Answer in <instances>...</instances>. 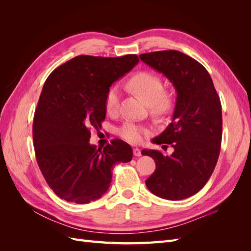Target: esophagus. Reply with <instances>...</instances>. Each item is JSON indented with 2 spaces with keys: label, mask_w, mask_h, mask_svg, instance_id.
<instances>
[{
  "label": "esophagus",
  "mask_w": 251,
  "mask_h": 251,
  "mask_svg": "<svg viewBox=\"0 0 251 251\" xmlns=\"http://www.w3.org/2000/svg\"><path fill=\"white\" fill-rule=\"evenodd\" d=\"M133 154H134V156H136V157L141 156V150L138 149V148H135V149L133 150Z\"/></svg>",
  "instance_id": "1"
}]
</instances>
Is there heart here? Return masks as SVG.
<instances>
[{
	"label": "heart",
	"mask_w": 251,
	"mask_h": 251,
	"mask_svg": "<svg viewBox=\"0 0 251 251\" xmlns=\"http://www.w3.org/2000/svg\"><path fill=\"white\" fill-rule=\"evenodd\" d=\"M126 87L138 94L149 105L155 115H165L174 105V96L169 91L163 90V82L160 76L149 71H141L134 74L127 80ZM120 92L117 86H112L104 96V109L110 115L116 114L119 109ZM119 135L131 143H140L149 135V128L134 123H126L119 128Z\"/></svg>",
	"instance_id": "1"
}]
</instances>
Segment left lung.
I'll use <instances>...</instances> for the list:
<instances>
[{
  "label": "left lung",
  "instance_id": "left-lung-1",
  "mask_svg": "<svg viewBox=\"0 0 251 251\" xmlns=\"http://www.w3.org/2000/svg\"><path fill=\"white\" fill-rule=\"evenodd\" d=\"M143 63L168 77L177 100L172 123L153 139L171 144L173 154L143 150L156 170L146 180L151 193L166 200H182L206 184L217 164L222 140V107L207 70L176 50L143 53ZM168 148V146H163Z\"/></svg>",
  "mask_w": 251,
  "mask_h": 251
}]
</instances>
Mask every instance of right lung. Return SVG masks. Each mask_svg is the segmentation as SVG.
I'll use <instances>...</instances> for the list:
<instances>
[{
	"label": "right lung",
	"mask_w": 251,
	"mask_h": 251,
	"mask_svg": "<svg viewBox=\"0 0 251 251\" xmlns=\"http://www.w3.org/2000/svg\"><path fill=\"white\" fill-rule=\"evenodd\" d=\"M139 62L79 55L53 71L44 83L33 118L36 161L50 188L67 202L86 204L108 191L112 169L133 158L131 146L114 139L103 149L90 144L91 128L105 118L110 87Z\"/></svg>",
	"instance_id": "1"
}]
</instances>
